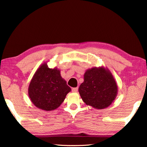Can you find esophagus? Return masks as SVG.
<instances>
[{
	"instance_id": "34e87169",
	"label": "esophagus",
	"mask_w": 147,
	"mask_h": 147,
	"mask_svg": "<svg viewBox=\"0 0 147 147\" xmlns=\"http://www.w3.org/2000/svg\"><path fill=\"white\" fill-rule=\"evenodd\" d=\"M78 88H73V89H72V91L74 92V93H76V92L78 91Z\"/></svg>"
}]
</instances>
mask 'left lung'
Listing matches in <instances>:
<instances>
[{
	"mask_svg": "<svg viewBox=\"0 0 147 147\" xmlns=\"http://www.w3.org/2000/svg\"><path fill=\"white\" fill-rule=\"evenodd\" d=\"M84 80L78 91L87 105L95 109H104L111 105L117 95V84L107 67H94L87 69Z\"/></svg>",
	"mask_w": 147,
	"mask_h": 147,
	"instance_id": "1",
	"label": "left lung"
}]
</instances>
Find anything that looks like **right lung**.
I'll return each instance as SVG.
<instances>
[{
	"mask_svg": "<svg viewBox=\"0 0 147 147\" xmlns=\"http://www.w3.org/2000/svg\"><path fill=\"white\" fill-rule=\"evenodd\" d=\"M71 91L57 67L49 68L47 62L37 69L30 82L28 93L34 106L44 111L54 110Z\"/></svg>",
	"mask_w": 147,
	"mask_h": 147,
	"instance_id": "1",
	"label": "right lung"
}]
</instances>
